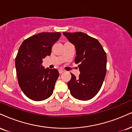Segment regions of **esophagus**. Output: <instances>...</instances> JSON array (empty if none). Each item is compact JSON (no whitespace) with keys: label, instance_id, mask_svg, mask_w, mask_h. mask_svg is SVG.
I'll list each match as a JSON object with an SVG mask.
<instances>
[{"label":"esophagus","instance_id":"esophagus-1","mask_svg":"<svg viewBox=\"0 0 132 132\" xmlns=\"http://www.w3.org/2000/svg\"><path fill=\"white\" fill-rule=\"evenodd\" d=\"M64 72V71L63 70V69H59V73H60V74H62V73Z\"/></svg>","mask_w":132,"mask_h":132}]
</instances>
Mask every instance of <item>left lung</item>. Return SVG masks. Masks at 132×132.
Wrapping results in <instances>:
<instances>
[{
  "label": "left lung",
  "instance_id": "left-lung-1",
  "mask_svg": "<svg viewBox=\"0 0 132 132\" xmlns=\"http://www.w3.org/2000/svg\"><path fill=\"white\" fill-rule=\"evenodd\" d=\"M63 34L75 46V63L79 64L80 71L79 77L71 73L68 88L74 98L88 100L97 94L102 86L106 73V53L97 39L87 34L81 32Z\"/></svg>",
  "mask_w": 132,
  "mask_h": 132
}]
</instances>
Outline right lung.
Returning <instances> with one entry per match:
<instances>
[{
  "label": "right lung",
  "instance_id": "add662e5",
  "mask_svg": "<svg viewBox=\"0 0 132 132\" xmlns=\"http://www.w3.org/2000/svg\"><path fill=\"white\" fill-rule=\"evenodd\" d=\"M60 36V32L39 33L24 40L19 48L15 59L18 84L32 100H44L53 93L59 72L56 69H45L42 60L51 55Z\"/></svg>",
  "mask_w": 132,
  "mask_h": 132
}]
</instances>
